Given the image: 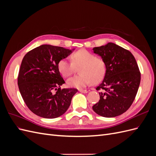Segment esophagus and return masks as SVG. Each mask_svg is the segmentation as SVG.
Instances as JSON below:
<instances>
[{
  "instance_id": "esophagus-1",
  "label": "esophagus",
  "mask_w": 156,
  "mask_h": 156,
  "mask_svg": "<svg viewBox=\"0 0 156 156\" xmlns=\"http://www.w3.org/2000/svg\"><path fill=\"white\" fill-rule=\"evenodd\" d=\"M79 91L80 92H82V93H87V92H88V90H87L80 89V90H79Z\"/></svg>"
}]
</instances>
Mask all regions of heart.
I'll list each match as a JSON object with an SVG mask.
<instances>
[{
  "instance_id": "1",
  "label": "heart",
  "mask_w": 156,
  "mask_h": 156,
  "mask_svg": "<svg viewBox=\"0 0 156 156\" xmlns=\"http://www.w3.org/2000/svg\"><path fill=\"white\" fill-rule=\"evenodd\" d=\"M79 68L78 75L68 79L70 87L83 88L92 82L101 81L106 72L105 61L85 49H80L71 56V62L67 59H61L58 63V69L64 77L72 75Z\"/></svg>"
}]
</instances>
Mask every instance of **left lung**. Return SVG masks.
Returning a JSON list of instances; mask_svg holds the SVG:
<instances>
[{
  "mask_svg": "<svg viewBox=\"0 0 156 156\" xmlns=\"http://www.w3.org/2000/svg\"><path fill=\"white\" fill-rule=\"evenodd\" d=\"M106 64L103 81L96 87L100 100L92 108L103 117H115L131 107L137 93L140 72L130 51L113 43L93 48Z\"/></svg>",
  "mask_w": 156,
  "mask_h": 156,
  "instance_id": "1",
  "label": "left lung"
}]
</instances>
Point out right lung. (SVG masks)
I'll return each mask as SVG.
<instances>
[{"instance_id": "1", "label": "right lung", "mask_w": 156, "mask_h": 156, "mask_svg": "<svg viewBox=\"0 0 156 156\" xmlns=\"http://www.w3.org/2000/svg\"><path fill=\"white\" fill-rule=\"evenodd\" d=\"M71 53L72 51L62 47L42 45L25 55L17 84L26 105L35 115L55 119L68 110L77 89L61 88L65 81L58 63Z\"/></svg>"}]
</instances>
